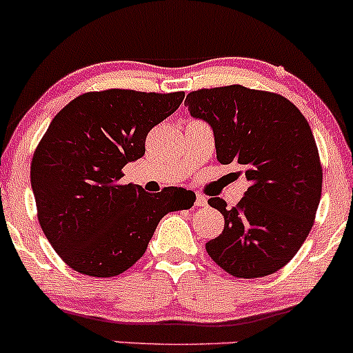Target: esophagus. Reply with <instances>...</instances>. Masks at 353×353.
<instances>
[{
  "label": "esophagus",
  "instance_id": "esophagus-1",
  "mask_svg": "<svg viewBox=\"0 0 353 353\" xmlns=\"http://www.w3.org/2000/svg\"><path fill=\"white\" fill-rule=\"evenodd\" d=\"M196 207H205L207 205V198L203 195H200V193H196V201H195Z\"/></svg>",
  "mask_w": 353,
  "mask_h": 353
}]
</instances>
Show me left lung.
Wrapping results in <instances>:
<instances>
[{
  "label": "left lung",
  "instance_id": "obj_1",
  "mask_svg": "<svg viewBox=\"0 0 353 353\" xmlns=\"http://www.w3.org/2000/svg\"><path fill=\"white\" fill-rule=\"evenodd\" d=\"M185 103L212 126L216 160L248 181L236 207L208 200L225 219L223 232L205 245L208 255L239 279L275 273L302 247L322 196L310 125L282 94L241 85L192 91Z\"/></svg>",
  "mask_w": 353,
  "mask_h": 353
}]
</instances>
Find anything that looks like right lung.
<instances>
[{"label": "right lung", "mask_w": 353, "mask_h": 353, "mask_svg": "<svg viewBox=\"0 0 353 353\" xmlns=\"http://www.w3.org/2000/svg\"><path fill=\"white\" fill-rule=\"evenodd\" d=\"M183 98V91H91L53 118L34 150L31 188L46 239L73 270L120 275L143 256L166 213L193 205L185 188L118 185L121 168L145 155L150 130Z\"/></svg>", "instance_id": "add662e5"}]
</instances>
